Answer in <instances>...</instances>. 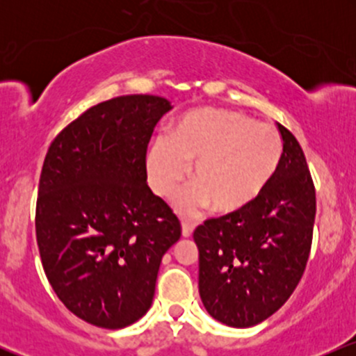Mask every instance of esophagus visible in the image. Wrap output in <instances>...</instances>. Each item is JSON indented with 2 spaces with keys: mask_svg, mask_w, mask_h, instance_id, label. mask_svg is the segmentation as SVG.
<instances>
[{
  "mask_svg": "<svg viewBox=\"0 0 356 356\" xmlns=\"http://www.w3.org/2000/svg\"><path fill=\"white\" fill-rule=\"evenodd\" d=\"M192 231H194V226H192L189 220H182V236L184 238H191Z\"/></svg>",
  "mask_w": 356,
  "mask_h": 356,
  "instance_id": "1",
  "label": "esophagus"
}]
</instances>
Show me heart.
I'll list each match as a JSON object with an SVG mask.
<instances>
[{
    "instance_id": "1",
    "label": "heart",
    "mask_w": 356,
    "mask_h": 356,
    "mask_svg": "<svg viewBox=\"0 0 356 356\" xmlns=\"http://www.w3.org/2000/svg\"><path fill=\"white\" fill-rule=\"evenodd\" d=\"M283 142L273 125L229 110L201 108L186 113L172 138L161 136L147 154L150 186L170 197L189 177L195 186L177 199L179 211L194 214L209 206L227 214L251 204L275 174Z\"/></svg>"
}]
</instances>
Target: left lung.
Here are the masks:
<instances>
[{
	"instance_id": "8db88e82",
	"label": "left lung",
	"mask_w": 356,
	"mask_h": 356,
	"mask_svg": "<svg viewBox=\"0 0 356 356\" xmlns=\"http://www.w3.org/2000/svg\"><path fill=\"white\" fill-rule=\"evenodd\" d=\"M283 154L259 195L243 209L195 227L199 295L214 320L248 328L276 313L303 276L316 194L298 140L277 124Z\"/></svg>"
}]
</instances>
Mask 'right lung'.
Instances as JSON below:
<instances>
[{
    "instance_id": "add662e5",
    "label": "right lung",
    "mask_w": 356,
    "mask_h": 356,
    "mask_svg": "<svg viewBox=\"0 0 356 356\" xmlns=\"http://www.w3.org/2000/svg\"><path fill=\"white\" fill-rule=\"evenodd\" d=\"M170 108L164 97H115L48 147L36 243L53 291L90 325L118 330L144 316L162 256L181 238V220L147 186V145Z\"/></svg>"
}]
</instances>
